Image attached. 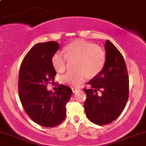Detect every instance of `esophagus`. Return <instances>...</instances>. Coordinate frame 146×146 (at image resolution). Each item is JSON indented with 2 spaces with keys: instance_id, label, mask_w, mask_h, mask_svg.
Here are the masks:
<instances>
[{
  "instance_id": "34e87169",
  "label": "esophagus",
  "mask_w": 146,
  "mask_h": 146,
  "mask_svg": "<svg viewBox=\"0 0 146 146\" xmlns=\"http://www.w3.org/2000/svg\"><path fill=\"white\" fill-rule=\"evenodd\" d=\"M78 90V89L77 88H72V91H73V92H76Z\"/></svg>"
}]
</instances>
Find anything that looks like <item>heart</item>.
<instances>
[{
  "instance_id": "1",
  "label": "heart",
  "mask_w": 146,
  "mask_h": 146,
  "mask_svg": "<svg viewBox=\"0 0 146 146\" xmlns=\"http://www.w3.org/2000/svg\"><path fill=\"white\" fill-rule=\"evenodd\" d=\"M67 60H77L75 68L63 75L61 82L66 85L78 87L87 76L94 78L99 74L106 62V53L103 48L83 40H75L64 48L62 52H56L52 57L54 69L62 73L66 68Z\"/></svg>"
}]
</instances>
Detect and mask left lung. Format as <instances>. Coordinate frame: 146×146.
Returning a JSON list of instances; mask_svg holds the SVG:
<instances>
[{"instance_id":"8db88e82","label":"left lung","mask_w":146,"mask_h":146,"mask_svg":"<svg viewBox=\"0 0 146 146\" xmlns=\"http://www.w3.org/2000/svg\"><path fill=\"white\" fill-rule=\"evenodd\" d=\"M105 46L104 68L88 82L91 88L84 89L87 96L84 104L86 116L98 125L108 124L117 119L129 99V80L123 56L111 41L108 40Z\"/></svg>"}]
</instances>
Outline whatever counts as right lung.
Returning a JSON list of instances; mask_svg holds the SVG:
<instances>
[{
	"label": "right lung",
	"instance_id": "right-lung-1",
	"mask_svg": "<svg viewBox=\"0 0 146 146\" xmlns=\"http://www.w3.org/2000/svg\"><path fill=\"white\" fill-rule=\"evenodd\" d=\"M58 49L59 43L55 41L36 44L23 59L19 73L23 108L35 122L45 127H54L65 119L66 105L72 94L71 89L62 84L55 92L47 90L56 75L52 57Z\"/></svg>",
	"mask_w": 146,
	"mask_h": 146
}]
</instances>
